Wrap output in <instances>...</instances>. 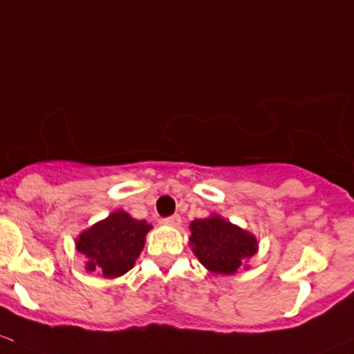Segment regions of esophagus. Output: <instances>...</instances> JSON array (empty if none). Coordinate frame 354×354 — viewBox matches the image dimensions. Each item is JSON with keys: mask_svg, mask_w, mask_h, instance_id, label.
Returning <instances> with one entry per match:
<instances>
[{"mask_svg": "<svg viewBox=\"0 0 354 354\" xmlns=\"http://www.w3.org/2000/svg\"><path fill=\"white\" fill-rule=\"evenodd\" d=\"M166 225H169V227H180L181 225V216L180 215H171V216H166L165 220Z\"/></svg>", "mask_w": 354, "mask_h": 354, "instance_id": "34e87169", "label": "esophagus"}]
</instances>
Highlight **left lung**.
Masks as SVG:
<instances>
[{"label": "left lung", "instance_id": "left-lung-1", "mask_svg": "<svg viewBox=\"0 0 354 354\" xmlns=\"http://www.w3.org/2000/svg\"><path fill=\"white\" fill-rule=\"evenodd\" d=\"M189 228L193 252L215 274H234L257 252L254 235L216 215L192 221Z\"/></svg>", "mask_w": 354, "mask_h": 354}]
</instances>
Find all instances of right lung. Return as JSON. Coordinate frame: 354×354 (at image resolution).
I'll return each instance as SVG.
<instances>
[{
	"instance_id": "add662e5",
	"label": "right lung",
	"mask_w": 354,
	"mask_h": 354,
	"mask_svg": "<svg viewBox=\"0 0 354 354\" xmlns=\"http://www.w3.org/2000/svg\"><path fill=\"white\" fill-rule=\"evenodd\" d=\"M151 230L146 220H134L127 213L115 212L88 228L77 240V250L88 259L87 270L104 277H119L133 269Z\"/></svg>"
}]
</instances>
